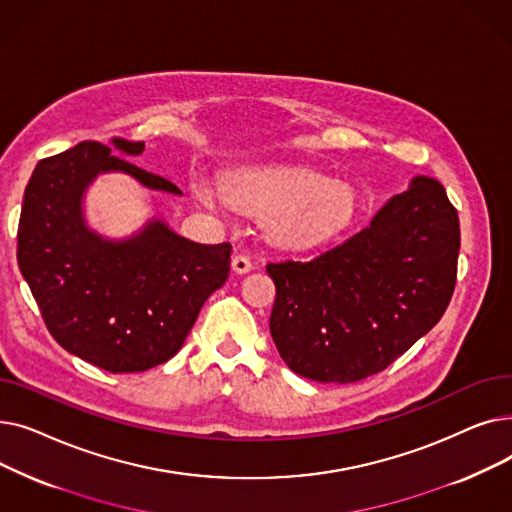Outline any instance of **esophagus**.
<instances>
[{"instance_id":"1","label":"esophagus","mask_w":512,"mask_h":512,"mask_svg":"<svg viewBox=\"0 0 512 512\" xmlns=\"http://www.w3.org/2000/svg\"><path fill=\"white\" fill-rule=\"evenodd\" d=\"M232 270L236 274H247L253 270V261L247 255H234L232 257Z\"/></svg>"}]
</instances>
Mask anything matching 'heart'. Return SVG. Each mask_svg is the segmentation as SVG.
I'll return each mask as SVG.
<instances>
[{
    "label": "heart",
    "instance_id": "heart-1",
    "mask_svg": "<svg viewBox=\"0 0 512 512\" xmlns=\"http://www.w3.org/2000/svg\"><path fill=\"white\" fill-rule=\"evenodd\" d=\"M224 191L242 207L267 211V232L290 245H317L332 238L351 224L357 211L351 188L299 170H236L226 178ZM195 195L209 209L218 205L205 182H195Z\"/></svg>",
    "mask_w": 512,
    "mask_h": 512
}]
</instances>
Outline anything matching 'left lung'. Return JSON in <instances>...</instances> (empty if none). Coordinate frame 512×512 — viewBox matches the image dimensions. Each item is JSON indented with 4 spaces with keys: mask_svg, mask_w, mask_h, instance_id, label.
<instances>
[{
    "mask_svg": "<svg viewBox=\"0 0 512 512\" xmlns=\"http://www.w3.org/2000/svg\"><path fill=\"white\" fill-rule=\"evenodd\" d=\"M459 249V215L444 186L417 176L340 245L309 261L267 263L280 357L321 384L384 371L444 315Z\"/></svg>",
    "mask_w": 512,
    "mask_h": 512,
    "instance_id": "1",
    "label": "left lung"
}]
</instances>
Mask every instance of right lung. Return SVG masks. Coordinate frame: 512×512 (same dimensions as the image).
<instances>
[{"label":"right lung","mask_w":512,"mask_h":512,"mask_svg":"<svg viewBox=\"0 0 512 512\" xmlns=\"http://www.w3.org/2000/svg\"><path fill=\"white\" fill-rule=\"evenodd\" d=\"M114 147L139 155L145 143L114 139ZM110 170L182 195L112 147L78 143L41 159L26 184L16 257L56 342L95 367L132 373L180 351L209 294L228 280L232 245H199L159 220L128 240H103L85 226L80 201Z\"/></svg>","instance_id":"1"}]
</instances>
